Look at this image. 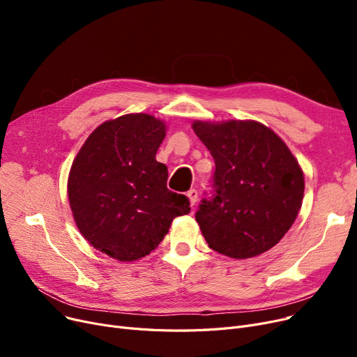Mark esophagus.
<instances>
[{"label": "esophagus", "instance_id": "34e87169", "mask_svg": "<svg viewBox=\"0 0 357 357\" xmlns=\"http://www.w3.org/2000/svg\"><path fill=\"white\" fill-rule=\"evenodd\" d=\"M186 195H188L191 205H195V202H197V199H198V191H197V190H190L188 194H186Z\"/></svg>", "mask_w": 357, "mask_h": 357}]
</instances>
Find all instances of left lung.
Listing matches in <instances>:
<instances>
[{
    "label": "left lung",
    "instance_id": "1",
    "mask_svg": "<svg viewBox=\"0 0 357 357\" xmlns=\"http://www.w3.org/2000/svg\"><path fill=\"white\" fill-rule=\"evenodd\" d=\"M215 163L195 220L208 246L234 259L273 248L294 224L304 174L287 144L257 121L192 124Z\"/></svg>",
    "mask_w": 357,
    "mask_h": 357
}]
</instances>
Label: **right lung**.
<instances>
[{
    "mask_svg": "<svg viewBox=\"0 0 357 357\" xmlns=\"http://www.w3.org/2000/svg\"><path fill=\"white\" fill-rule=\"evenodd\" d=\"M165 124L149 114L105 121L75 158L68 197L82 236L105 255L131 261L163 240L190 199L169 191L167 167L156 160Z\"/></svg>",
    "mask_w": 357,
    "mask_h": 357,
    "instance_id": "add662e5",
    "label": "right lung"
}]
</instances>
